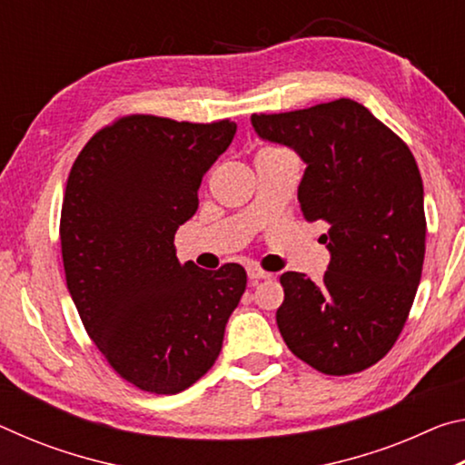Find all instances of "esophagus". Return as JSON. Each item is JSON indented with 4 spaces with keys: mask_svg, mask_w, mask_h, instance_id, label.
Wrapping results in <instances>:
<instances>
[{
    "mask_svg": "<svg viewBox=\"0 0 465 465\" xmlns=\"http://www.w3.org/2000/svg\"><path fill=\"white\" fill-rule=\"evenodd\" d=\"M271 277H272L271 272L258 269V266H248V279L252 282H256V281H261V279H271Z\"/></svg>",
    "mask_w": 465,
    "mask_h": 465,
    "instance_id": "34e87169",
    "label": "esophagus"
}]
</instances>
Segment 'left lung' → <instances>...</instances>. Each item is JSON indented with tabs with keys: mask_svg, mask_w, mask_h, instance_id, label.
Masks as SVG:
<instances>
[{
	"mask_svg": "<svg viewBox=\"0 0 465 465\" xmlns=\"http://www.w3.org/2000/svg\"><path fill=\"white\" fill-rule=\"evenodd\" d=\"M266 141L305 162L297 199L324 222V281L282 272L277 326L289 351L326 375H351L388 355L411 313L424 262V191L411 149L351 98L252 114Z\"/></svg>",
	"mask_w": 465,
	"mask_h": 465,
	"instance_id": "1",
	"label": "left lung"
}]
</instances>
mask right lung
Instances as JSON below:
<instances>
[{"label":"right lung","mask_w":465,"mask_h":465,"mask_svg":"<svg viewBox=\"0 0 465 465\" xmlns=\"http://www.w3.org/2000/svg\"><path fill=\"white\" fill-rule=\"evenodd\" d=\"M235 123L129 114L100 129L74 162L61 207L67 289L88 336L123 380L178 393L209 371L246 271L180 264L174 235Z\"/></svg>","instance_id":"1"}]
</instances>
